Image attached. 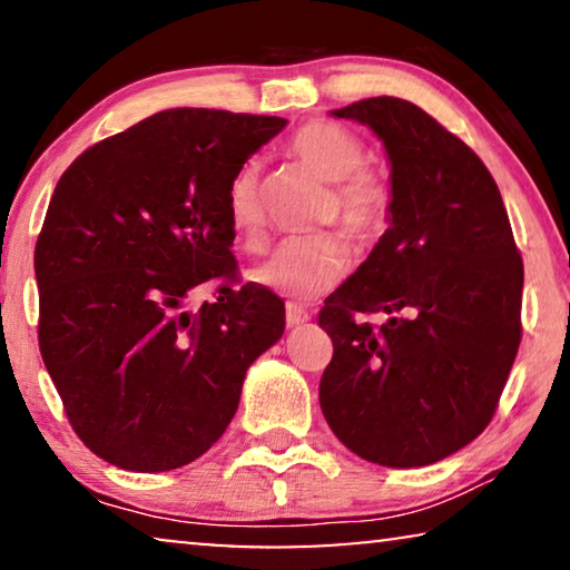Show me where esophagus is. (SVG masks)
<instances>
[{"instance_id": "obj_1", "label": "esophagus", "mask_w": 570, "mask_h": 570, "mask_svg": "<svg viewBox=\"0 0 570 570\" xmlns=\"http://www.w3.org/2000/svg\"><path fill=\"white\" fill-rule=\"evenodd\" d=\"M304 323H309V312L299 307V304L288 302L286 304V327H299Z\"/></svg>"}]
</instances>
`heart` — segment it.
Segmentation results:
<instances>
[{
  "mask_svg": "<svg viewBox=\"0 0 570 570\" xmlns=\"http://www.w3.org/2000/svg\"><path fill=\"white\" fill-rule=\"evenodd\" d=\"M288 155L320 180L333 183L331 219L356 245L368 247L384 235L392 216V190L387 180L366 163V144L351 128L335 121H307L288 139ZM227 216L237 235L255 245L263 227L261 165L247 159L227 186ZM351 250L338 235L286 239L258 268L253 282L288 299H315L346 276Z\"/></svg>",
  "mask_w": 570,
  "mask_h": 570,
  "instance_id": "b5f03b06",
  "label": "heart"
}]
</instances>
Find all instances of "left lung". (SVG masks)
<instances>
[{
    "mask_svg": "<svg viewBox=\"0 0 570 570\" xmlns=\"http://www.w3.org/2000/svg\"><path fill=\"white\" fill-rule=\"evenodd\" d=\"M380 136L390 227L317 323L333 341L320 407L351 452L423 468L491 423L522 341L524 263L499 186L460 136L400 98L333 110ZM382 311L380 328L355 312Z\"/></svg>",
    "mask_w": 570,
    "mask_h": 570,
    "instance_id": "left-lung-1",
    "label": "left lung"
}]
</instances>
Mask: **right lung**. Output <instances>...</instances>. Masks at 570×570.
I'll list each match as a JSON object with an SVG mask.
<instances>
[{
    "label": "right lung",
    "instance_id": "obj_1",
    "mask_svg": "<svg viewBox=\"0 0 570 570\" xmlns=\"http://www.w3.org/2000/svg\"><path fill=\"white\" fill-rule=\"evenodd\" d=\"M286 118L175 108L85 149L36 243L38 346L67 419L116 468L165 472L229 426L284 302L235 284L229 178ZM224 277L196 313L187 294Z\"/></svg>",
    "mask_w": 570,
    "mask_h": 570
}]
</instances>
